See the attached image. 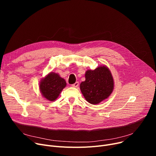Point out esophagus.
<instances>
[{"mask_svg":"<svg viewBox=\"0 0 156 156\" xmlns=\"http://www.w3.org/2000/svg\"><path fill=\"white\" fill-rule=\"evenodd\" d=\"M78 85H79V83L78 82V81H76V82H75V83L73 84L71 86H72L73 87H77Z\"/></svg>","mask_w":156,"mask_h":156,"instance_id":"obj_1","label":"esophagus"}]
</instances>
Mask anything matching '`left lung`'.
<instances>
[{"instance_id": "obj_1", "label": "left lung", "mask_w": 156, "mask_h": 156, "mask_svg": "<svg viewBox=\"0 0 156 156\" xmlns=\"http://www.w3.org/2000/svg\"><path fill=\"white\" fill-rule=\"evenodd\" d=\"M85 81L80 83L81 92L86 101L91 104H98L108 99L114 89V80L109 69L101 66L94 70L85 72Z\"/></svg>"}]
</instances>
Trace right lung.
Instances as JSON below:
<instances>
[{"label":"right lung","mask_w":156,"mask_h":156,"mask_svg":"<svg viewBox=\"0 0 156 156\" xmlns=\"http://www.w3.org/2000/svg\"><path fill=\"white\" fill-rule=\"evenodd\" d=\"M66 82L58 73L51 72L40 82V91L42 96L49 101H54L59 97Z\"/></svg>","instance_id":"right-lung-1"}]
</instances>
